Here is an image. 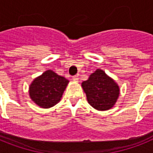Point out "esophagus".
I'll list each match as a JSON object with an SVG mask.
<instances>
[{
  "mask_svg": "<svg viewBox=\"0 0 153 153\" xmlns=\"http://www.w3.org/2000/svg\"><path fill=\"white\" fill-rule=\"evenodd\" d=\"M73 79L75 81H78V79H79V76L78 75H75L73 76Z\"/></svg>",
  "mask_w": 153,
  "mask_h": 153,
  "instance_id": "obj_1",
  "label": "esophagus"
}]
</instances>
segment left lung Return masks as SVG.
Here are the masks:
<instances>
[{
	"mask_svg": "<svg viewBox=\"0 0 153 153\" xmlns=\"http://www.w3.org/2000/svg\"><path fill=\"white\" fill-rule=\"evenodd\" d=\"M82 86L89 103L98 110H107L113 107L120 94V88L115 81L103 70H97L83 81Z\"/></svg>",
	"mask_w": 153,
	"mask_h": 153,
	"instance_id": "1",
	"label": "left lung"
}]
</instances>
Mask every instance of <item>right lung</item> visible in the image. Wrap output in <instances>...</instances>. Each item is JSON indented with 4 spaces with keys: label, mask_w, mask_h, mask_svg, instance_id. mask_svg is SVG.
Segmentation results:
<instances>
[{
    "label": "right lung",
    "mask_w": 153,
    "mask_h": 153,
    "mask_svg": "<svg viewBox=\"0 0 153 153\" xmlns=\"http://www.w3.org/2000/svg\"><path fill=\"white\" fill-rule=\"evenodd\" d=\"M69 80L52 70H47L32 82L29 93L31 100L42 108H50L60 102Z\"/></svg>",
    "instance_id": "obj_1"
}]
</instances>
